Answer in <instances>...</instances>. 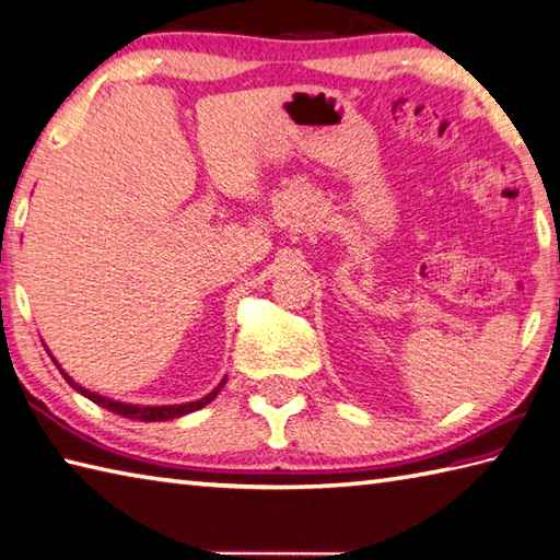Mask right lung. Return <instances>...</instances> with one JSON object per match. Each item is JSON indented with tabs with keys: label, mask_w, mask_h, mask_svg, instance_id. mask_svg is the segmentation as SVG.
<instances>
[{
	"label": "right lung",
	"mask_w": 560,
	"mask_h": 560,
	"mask_svg": "<svg viewBox=\"0 0 560 560\" xmlns=\"http://www.w3.org/2000/svg\"><path fill=\"white\" fill-rule=\"evenodd\" d=\"M57 366H59V364H57ZM59 371H61V369H59ZM61 376L67 378V383L71 385L73 390H79L81 395L89 397V400H93L95 405H101V407L109 409V412H115V415H119V417H124V419H133V421H167V419H175V417H182V415H189V412H194V409L206 407V405L218 395V390L222 388V385H225V381H222L213 393H208L206 397H201V400H196V402L165 405V407H139V405H127V402L107 400V397H101V395H95V393H91V390H85V388H81L79 383H73V381L65 374V371H61Z\"/></svg>",
	"instance_id": "right-lung-1"
}]
</instances>
